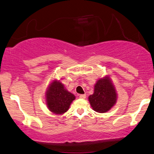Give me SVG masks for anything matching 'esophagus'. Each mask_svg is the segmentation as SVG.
Here are the masks:
<instances>
[{"mask_svg":"<svg viewBox=\"0 0 154 154\" xmlns=\"http://www.w3.org/2000/svg\"><path fill=\"white\" fill-rule=\"evenodd\" d=\"M79 98L85 99V98H86V95H85V94H80V95H79Z\"/></svg>","mask_w":154,"mask_h":154,"instance_id":"obj_1","label":"esophagus"}]
</instances>
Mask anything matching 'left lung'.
I'll return each instance as SVG.
<instances>
[{"mask_svg": "<svg viewBox=\"0 0 154 154\" xmlns=\"http://www.w3.org/2000/svg\"><path fill=\"white\" fill-rule=\"evenodd\" d=\"M117 94L109 77L99 79L94 85V92L89 96L93 109L98 113H105L116 103Z\"/></svg>", "mask_w": 154, "mask_h": 154, "instance_id": "left-lung-1", "label": "left lung"}]
</instances>
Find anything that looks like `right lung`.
I'll return each instance as SVG.
<instances>
[{
  "label": "right lung",
  "instance_id": "1",
  "mask_svg": "<svg viewBox=\"0 0 154 154\" xmlns=\"http://www.w3.org/2000/svg\"><path fill=\"white\" fill-rule=\"evenodd\" d=\"M75 98L74 94L65 89L64 85L58 80H54L46 92L47 107L56 114H63L67 112Z\"/></svg>",
  "mask_w": 154,
  "mask_h": 154
}]
</instances>
